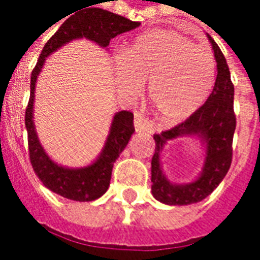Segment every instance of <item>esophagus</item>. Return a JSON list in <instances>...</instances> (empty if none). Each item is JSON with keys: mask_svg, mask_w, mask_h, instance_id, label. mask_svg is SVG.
Here are the masks:
<instances>
[{"mask_svg": "<svg viewBox=\"0 0 260 260\" xmlns=\"http://www.w3.org/2000/svg\"><path fill=\"white\" fill-rule=\"evenodd\" d=\"M153 124L149 123L146 118L143 117L140 113H136L134 114V130L136 133H143V132H151Z\"/></svg>", "mask_w": 260, "mask_h": 260, "instance_id": "esophagus-1", "label": "esophagus"}]
</instances>
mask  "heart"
<instances>
[{"label":"heart","mask_w":260,"mask_h":260,"mask_svg":"<svg viewBox=\"0 0 260 260\" xmlns=\"http://www.w3.org/2000/svg\"><path fill=\"white\" fill-rule=\"evenodd\" d=\"M117 88L137 95L147 80L146 99L154 116L184 120L203 106L216 80L212 53L172 29H151L134 38L113 61Z\"/></svg>","instance_id":"heart-1"}]
</instances>
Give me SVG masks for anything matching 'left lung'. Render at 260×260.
<instances>
[{
  "label": "left lung",
  "mask_w": 260,
  "mask_h": 260,
  "mask_svg": "<svg viewBox=\"0 0 260 260\" xmlns=\"http://www.w3.org/2000/svg\"><path fill=\"white\" fill-rule=\"evenodd\" d=\"M216 60L213 91L206 103L187 120L170 130L154 134V154L151 158V194L160 203L184 206L207 198L223 180L232 163V142L236 128L233 113L235 88L223 53L215 40L207 36ZM183 137L199 140L204 147V166L200 176L187 183L172 182L162 172L161 153L167 142Z\"/></svg>",
  "instance_id": "8db88e82"
}]
</instances>
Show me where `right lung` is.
Segmentation results:
<instances>
[{
	"label": "right lung",
	"instance_id": "1",
	"mask_svg": "<svg viewBox=\"0 0 260 260\" xmlns=\"http://www.w3.org/2000/svg\"><path fill=\"white\" fill-rule=\"evenodd\" d=\"M139 25V21L128 20L126 17L103 8H85L84 11L77 12L67 21H64L58 31L47 41L40 54L36 69L31 74L29 102L25 110L29 160L36 175L45 187L66 199L91 202L102 198L107 191L114 161L126 149L127 143L134 133L133 113L126 110L114 113L102 151L90 165L81 167L58 165L48 156V153L43 147L34 124V99L38 76L43 71L47 57H50L71 41L85 38L100 45L102 48H107L111 38Z\"/></svg>",
	"mask_w": 260,
	"mask_h": 260
}]
</instances>
